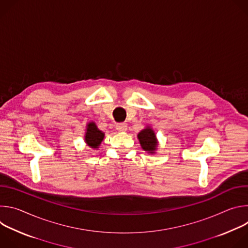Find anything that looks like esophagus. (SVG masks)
I'll return each mask as SVG.
<instances>
[{"mask_svg": "<svg viewBox=\"0 0 248 248\" xmlns=\"http://www.w3.org/2000/svg\"><path fill=\"white\" fill-rule=\"evenodd\" d=\"M116 128H117L118 131L124 132V131H125V130L127 129V125H126V124H124V123H121V124H117Z\"/></svg>", "mask_w": 248, "mask_h": 248, "instance_id": "esophagus-1", "label": "esophagus"}]
</instances>
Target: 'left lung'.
<instances>
[{"instance_id":"8db88e82","label":"left lung","mask_w":248,"mask_h":248,"mask_svg":"<svg viewBox=\"0 0 248 248\" xmlns=\"http://www.w3.org/2000/svg\"><path fill=\"white\" fill-rule=\"evenodd\" d=\"M138 140L140 142L141 147L142 149L150 154H154L157 146H158V141L156 138V134L154 132V130L150 127L147 126L144 129L141 130L138 134H137Z\"/></svg>"}]
</instances>
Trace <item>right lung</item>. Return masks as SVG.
Segmentation results:
<instances>
[{
	"mask_svg": "<svg viewBox=\"0 0 248 248\" xmlns=\"http://www.w3.org/2000/svg\"><path fill=\"white\" fill-rule=\"evenodd\" d=\"M104 136H105L104 132L101 131L100 129H98L95 123H93V122L88 123V124L86 125V132H85L84 140H85V143L89 147L97 149L103 141Z\"/></svg>",
	"mask_w": 248,
	"mask_h": 248,
	"instance_id": "1",
	"label": "right lung"
}]
</instances>
